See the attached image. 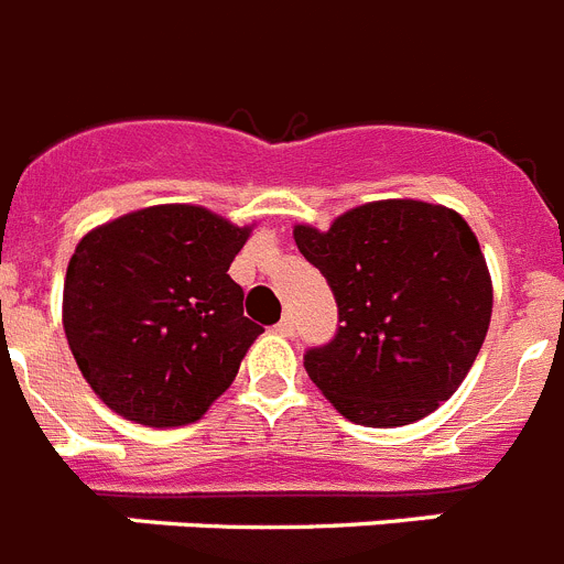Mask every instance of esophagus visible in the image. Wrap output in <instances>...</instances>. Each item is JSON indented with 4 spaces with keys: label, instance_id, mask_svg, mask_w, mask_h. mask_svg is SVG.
Instances as JSON below:
<instances>
[{
    "label": "esophagus",
    "instance_id": "1",
    "mask_svg": "<svg viewBox=\"0 0 564 564\" xmlns=\"http://www.w3.org/2000/svg\"><path fill=\"white\" fill-rule=\"evenodd\" d=\"M276 330L282 336H291L293 334V316L291 314L282 316V319H279V325H276Z\"/></svg>",
    "mask_w": 564,
    "mask_h": 564
}]
</instances>
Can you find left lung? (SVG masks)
<instances>
[{
  "instance_id": "left-lung-1",
  "label": "left lung",
  "mask_w": 564,
  "mask_h": 564,
  "mask_svg": "<svg viewBox=\"0 0 564 564\" xmlns=\"http://www.w3.org/2000/svg\"><path fill=\"white\" fill-rule=\"evenodd\" d=\"M339 307L307 377L356 425L399 427L433 413L482 348L494 288L474 230L456 210L416 199L368 202L330 230L293 228Z\"/></svg>"
}]
</instances>
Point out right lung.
<instances>
[{
	"label": "right lung",
	"instance_id": "right-lung-1",
	"mask_svg": "<svg viewBox=\"0 0 564 564\" xmlns=\"http://www.w3.org/2000/svg\"><path fill=\"white\" fill-rule=\"evenodd\" d=\"M250 228L196 205H153L82 236L62 325L94 393L148 427L196 422L236 379L262 325L228 276Z\"/></svg>",
	"mask_w": 564,
	"mask_h": 564
}]
</instances>
